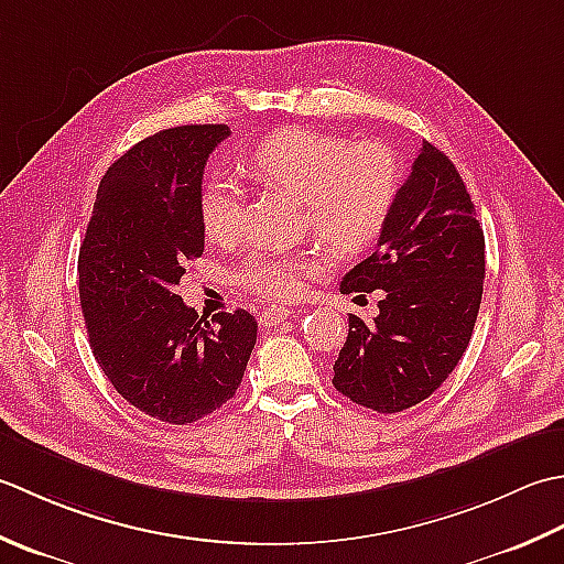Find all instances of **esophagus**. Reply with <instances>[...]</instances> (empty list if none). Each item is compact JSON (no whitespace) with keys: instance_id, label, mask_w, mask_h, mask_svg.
I'll use <instances>...</instances> for the list:
<instances>
[{"instance_id":"obj_1","label":"esophagus","mask_w":564,"mask_h":564,"mask_svg":"<svg viewBox=\"0 0 564 564\" xmlns=\"http://www.w3.org/2000/svg\"><path fill=\"white\" fill-rule=\"evenodd\" d=\"M292 316V312L286 306H268V308H262V316H260V321L265 326H278V324H282V321H286Z\"/></svg>"}]
</instances>
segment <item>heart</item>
Here are the masks:
<instances>
[{"label":"heart","instance_id":"heart-1","mask_svg":"<svg viewBox=\"0 0 564 564\" xmlns=\"http://www.w3.org/2000/svg\"><path fill=\"white\" fill-rule=\"evenodd\" d=\"M248 167L262 185L306 204V228L336 252L372 246L392 216L401 187V165L392 148L377 141L348 143L346 138L312 129H284L265 138ZM206 238L228 246L240 236L243 192L226 175L206 180L199 197ZM328 270L324 250H256L240 262L234 280L243 292L270 302L304 296L308 284Z\"/></svg>","mask_w":564,"mask_h":564}]
</instances>
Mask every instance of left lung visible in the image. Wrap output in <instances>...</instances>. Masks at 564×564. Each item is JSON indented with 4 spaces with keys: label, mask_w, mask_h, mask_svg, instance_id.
<instances>
[{
    "label": "left lung",
    "mask_w": 564,
    "mask_h": 564,
    "mask_svg": "<svg viewBox=\"0 0 564 564\" xmlns=\"http://www.w3.org/2000/svg\"><path fill=\"white\" fill-rule=\"evenodd\" d=\"M485 234L453 160L423 141L370 258L343 294L382 292L372 321L348 316L333 387L355 404L397 413L421 404L463 358L481 304Z\"/></svg>",
    "instance_id": "1"
}]
</instances>
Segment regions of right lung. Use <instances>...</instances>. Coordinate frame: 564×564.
Instances as JSON below:
<instances>
[{
	"mask_svg": "<svg viewBox=\"0 0 564 564\" xmlns=\"http://www.w3.org/2000/svg\"><path fill=\"white\" fill-rule=\"evenodd\" d=\"M226 135L224 123H199L135 143L101 177L79 246V304L101 372L172 426L234 399L258 338L246 308L209 324L175 294L187 260L204 252V165Z\"/></svg>",
	"mask_w": 564,
	"mask_h": 564,
	"instance_id": "add662e5",
	"label": "right lung"
}]
</instances>
